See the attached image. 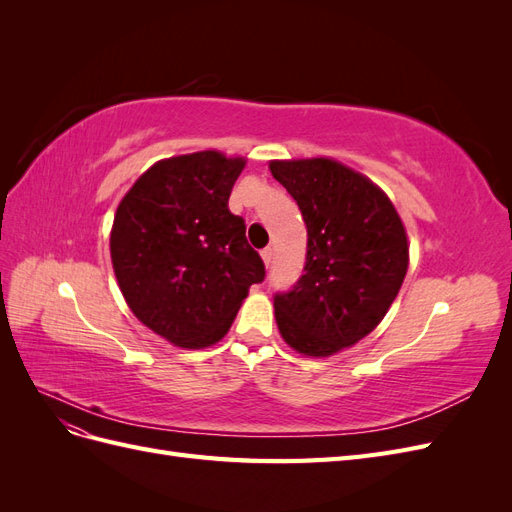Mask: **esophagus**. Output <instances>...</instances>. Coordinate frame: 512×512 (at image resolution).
<instances>
[{"mask_svg": "<svg viewBox=\"0 0 512 512\" xmlns=\"http://www.w3.org/2000/svg\"><path fill=\"white\" fill-rule=\"evenodd\" d=\"M260 256H262V260H265V265L269 267L271 260H273V250H271V247H265V250L260 252Z\"/></svg>", "mask_w": 512, "mask_h": 512, "instance_id": "34e87169", "label": "esophagus"}]
</instances>
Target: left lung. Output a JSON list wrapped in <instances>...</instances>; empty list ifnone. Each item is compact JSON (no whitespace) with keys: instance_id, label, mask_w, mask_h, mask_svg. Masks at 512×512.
I'll return each mask as SVG.
<instances>
[{"instance_id":"8db88e82","label":"left lung","mask_w":512,"mask_h":512,"mask_svg":"<svg viewBox=\"0 0 512 512\" xmlns=\"http://www.w3.org/2000/svg\"><path fill=\"white\" fill-rule=\"evenodd\" d=\"M269 168L307 226L305 273L273 299L277 329L297 352L331 356L389 312L408 271L406 228L376 183L335 160H273Z\"/></svg>"}]
</instances>
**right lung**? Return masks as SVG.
Wrapping results in <instances>:
<instances>
[{"label":"right lung","instance_id":"add662e5","mask_svg":"<svg viewBox=\"0 0 512 512\" xmlns=\"http://www.w3.org/2000/svg\"><path fill=\"white\" fill-rule=\"evenodd\" d=\"M243 158L198 151L160 160L117 207L111 258L132 314L181 348L228 333L265 265L228 198Z\"/></svg>","mask_w":512,"mask_h":512}]
</instances>
